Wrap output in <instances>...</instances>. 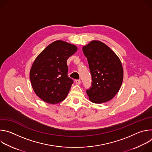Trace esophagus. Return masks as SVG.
I'll use <instances>...</instances> for the list:
<instances>
[{
    "instance_id": "1",
    "label": "esophagus",
    "mask_w": 152,
    "mask_h": 152,
    "mask_svg": "<svg viewBox=\"0 0 152 152\" xmlns=\"http://www.w3.org/2000/svg\"><path fill=\"white\" fill-rule=\"evenodd\" d=\"M75 82L77 85H79L80 83V79H76L75 80Z\"/></svg>"
}]
</instances>
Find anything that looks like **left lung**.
<instances>
[{
	"label": "left lung",
	"mask_w": 152,
	"mask_h": 152,
	"mask_svg": "<svg viewBox=\"0 0 152 152\" xmlns=\"http://www.w3.org/2000/svg\"><path fill=\"white\" fill-rule=\"evenodd\" d=\"M91 75V86L86 90L91 102L101 103L111 100L118 92L123 69L117 55L103 42L92 41L82 48Z\"/></svg>",
	"instance_id": "obj_1"
}]
</instances>
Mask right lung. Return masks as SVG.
<instances>
[{
	"label": "right lung",
	"instance_id": "add662e5",
	"mask_svg": "<svg viewBox=\"0 0 152 152\" xmlns=\"http://www.w3.org/2000/svg\"><path fill=\"white\" fill-rule=\"evenodd\" d=\"M77 49L75 45L57 40L36 58L30 71V80L35 94L46 103L55 104L67 97L73 80L68 77L67 59Z\"/></svg>",
	"mask_w": 152,
	"mask_h": 152
}]
</instances>
